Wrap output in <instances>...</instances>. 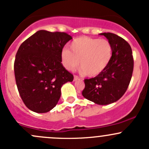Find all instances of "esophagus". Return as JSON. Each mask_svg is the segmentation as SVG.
Masks as SVG:
<instances>
[{
    "mask_svg": "<svg viewBox=\"0 0 149 149\" xmlns=\"http://www.w3.org/2000/svg\"><path fill=\"white\" fill-rule=\"evenodd\" d=\"M79 79V77L78 76H76V75H74V79H73V80H74V81H77L78 79Z\"/></svg>",
    "mask_w": 149,
    "mask_h": 149,
    "instance_id": "34e87169",
    "label": "esophagus"
}]
</instances>
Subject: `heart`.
Here are the masks:
<instances>
[{"instance_id": "obj_1", "label": "heart", "mask_w": 149, "mask_h": 149, "mask_svg": "<svg viewBox=\"0 0 149 149\" xmlns=\"http://www.w3.org/2000/svg\"><path fill=\"white\" fill-rule=\"evenodd\" d=\"M112 55V46L108 40L83 36L71 42L70 50H63L61 61L68 70L76 68L79 63L80 70L86 76L93 77L106 69Z\"/></svg>"}]
</instances>
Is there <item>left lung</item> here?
Masks as SVG:
<instances>
[{
	"label": "left lung",
	"mask_w": 149,
	"mask_h": 149,
	"mask_svg": "<svg viewBox=\"0 0 149 149\" xmlns=\"http://www.w3.org/2000/svg\"><path fill=\"white\" fill-rule=\"evenodd\" d=\"M113 48L111 60L106 68L94 78L84 80V98L96 104L107 105L120 99L132 77L134 58L128 42L111 33H103Z\"/></svg>",
	"instance_id": "8db88e82"
}]
</instances>
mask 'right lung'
Returning a JSON list of instances; mask_svg holds the SVG:
<instances>
[{"label":"right lung","mask_w":149,"mask_h":149,"mask_svg":"<svg viewBox=\"0 0 149 149\" xmlns=\"http://www.w3.org/2000/svg\"><path fill=\"white\" fill-rule=\"evenodd\" d=\"M72 37L64 32L40 30L23 41L14 62L15 82L30 110L46 113L56 106L61 88L73 80L61 63L62 50Z\"/></svg>","instance_id":"obj_1"}]
</instances>
